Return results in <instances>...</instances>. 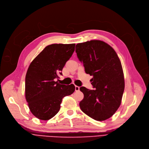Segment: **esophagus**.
I'll use <instances>...</instances> for the list:
<instances>
[{
  "label": "esophagus",
  "mask_w": 149,
  "mask_h": 149,
  "mask_svg": "<svg viewBox=\"0 0 149 149\" xmlns=\"http://www.w3.org/2000/svg\"><path fill=\"white\" fill-rule=\"evenodd\" d=\"M79 87H78V86H75V91H79Z\"/></svg>",
  "instance_id": "1"
}]
</instances>
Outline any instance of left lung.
<instances>
[{"instance_id":"left-lung-1","label":"left lung","mask_w":149,"mask_h":149,"mask_svg":"<svg viewBox=\"0 0 149 149\" xmlns=\"http://www.w3.org/2000/svg\"><path fill=\"white\" fill-rule=\"evenodd\" d=\"M76 53L85 72L93 76L95 90L81 87V110L96 121L111 117L121 105L125 82L121 62L115 49L105 42L91 40L76 45Z\"/></svg>"}]
</instances>
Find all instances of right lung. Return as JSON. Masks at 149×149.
Masks as SVG:
<instances>
[{
  "instance_id": "add662e5",
  "label": "right lung",
  "mask_w": 149,
  "mask_h": 149,
  "mask_svg": "<svg viewBox=\"0 0 149 149\" xmlns=\"http://www.w3.org/2000/svg\"><path fill=\"white\" fill-rule=\"evenodd\" d=\"M75 44L47 46L28 68L25 76V98L32 114L47 121L60 110L62 98L75 90L73 84H60L56 79L74 51Z\"/></svg>"
}]
</instances>
